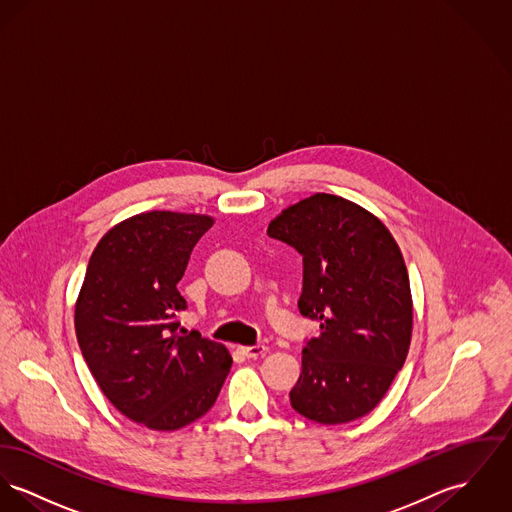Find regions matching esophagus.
Here are the masks:
<instances>
[{"label":"esophagus","mask_w":512,"mask_h":512,"mask_svg":"<svg viewBox=\"0 0 512 512\" xmlns=\"http://www.w3.org/2000/svg\"><path fill=\"white\" fill-rule=\"evenodd\" d=\"M238 352H240L244 358H260V356H264V354L268 352V348H266V346H260V344H256V346H240Z\"/></svg>","instance_id":"esophagus-1"}]
</instances>
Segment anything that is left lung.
Returning <instances> with one entry per match:
<instances>
[{"label":"left lung","instance_id":"1","mask_svg":"<svg viewBox=\"0 0 512 512\" xmlns=\"http://www.w3.org/2000/svg\"><path fill=\"white\" fill-rule=\"evenodd\" d=\"M268 236L301 254L297 307L321 325L305 342L291 407L321 424L368 415L411 344V285L397 242L366 209L328 193L281 211Z\"/></svg>","mask_w":512,"mask_h":512}]
</instances>
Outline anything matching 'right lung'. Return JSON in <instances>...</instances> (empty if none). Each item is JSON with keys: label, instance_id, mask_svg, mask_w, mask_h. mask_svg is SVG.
I'll return each mask as SVG.
<instances>
[{"label": "right lung", "instance_id": "obj_1", "mask_svg": "<svg viewBox=\"0 0 512 512\" xmlns=\"http://www.w3.org/2000/svg\"><path fill=\"white\" fill-rule=\"evenodd\" d=\"M205 215L150 211L105 234L76 303V336L103 395L127 419L178 430L217 401L233 366L227 348L180 326L178 281Z\"/></svg>", "mask_w": 512, "mask_h": 512}]
</instances>
